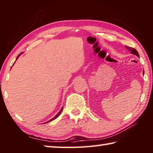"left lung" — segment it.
<instances>
[{"label": "left lung", "instance_id": "1", "mask_svg": "<svg viewBox=\"0 0 153 153\" xmlns=\"http://www.w3.org/2000/svg\"><path fill=\"white\" fill-rule=\"evenodd\" d=\"M126 47L127 48H128L129 51H131V53H132V54H134V55H136L137 56H139L138 51H137L135 48H131V47H129V46H126ZM143 74H144V71H143Z\"/></svg>", "mask_w": 153, "mask_h": 153}]
</instances>
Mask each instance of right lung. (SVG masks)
<instances>
[{
	"instance_id": "add662e5",
	"label": "right lung",
	"mask_w": 153,
	"mask_h": 153,
	"mask_svg": "<svg viewBox=\"0 0 153 153\" xmlns=\"http://www.w3.org/2000/svg\"><path fill=\"white\" fill-rule=\"evenodd\" d=\"M19 55H18V56H17V59H17V58H18V57H19ZM62 110H63V108H61V111H59V113L57 114V115H56L55 116V117H54V118H53V119H52V120H50V121H48V122H50V121H53V120H55V119H56V117H59V115H60V113H61V111H62ZM48 122H46V123H48Z\"/></svg>"
}]
</instances>
